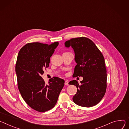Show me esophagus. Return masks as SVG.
<instances>
[{
  "instance_id": "34e87169",
  "label": "esophagus",
  "mask_w": 129,
  "mask_h": 129,
  "mask_svg": "<svg viewBox=\"0 0 129 129\" xmlns=\"http://www.w3.org/2000/svg\"><path fill=\"white\" fill-rule=\"evenodd\" d=\"M64 84H65V85H69V82H68L67 80H66V81H65V82H64Z\"/></svg>"
}]
</instances>
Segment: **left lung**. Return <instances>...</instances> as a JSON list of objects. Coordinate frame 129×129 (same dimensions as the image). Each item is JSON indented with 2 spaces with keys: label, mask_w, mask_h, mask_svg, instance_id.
Segmentation results:
<instances>
[{
  "label": "left lung",
  "mask_w": 129,
  "mask_h": 129,
  "mask_svg": "<svg viewBox=\"0 0 129 129\" xmlns=\"http://www.w3.org/2000/svg\"><path fill=\"white\" fill-rule=\"evenodd\" d=\"M65 45L72 47L75 54L77 65L73 77H83L79 84L76 80L69 83L77 89L73 102L83 107L96 105L104 96L107 86V69L103 54L91 39L85 37L70 39Z\"/></svg>",
  "instance_id": "1"
}]
</instances>
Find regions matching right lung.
Segmentation results:
<instances>
[{"label":"right lung","mask_w":129,"mask_h":129,"mask_svg":"<svg viewBox=\"0 0 129 129\" xmlns=\"http://www.w3.org/2000/svg\"><path fill=\"white\" fill-rule=\"evenodd\" d=\"M58 44V42L50 45L28 43L17 56L15 70L19 91L27 105L39 112L54 107L64 86V80L60 78H51L46 84L41 77Z\"/></svg>","instance_id":"1"}]
</instances>
